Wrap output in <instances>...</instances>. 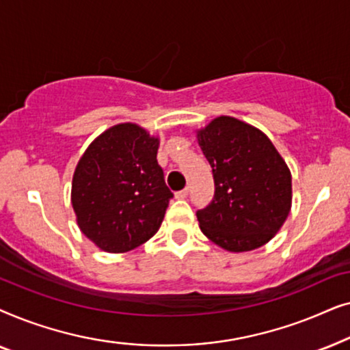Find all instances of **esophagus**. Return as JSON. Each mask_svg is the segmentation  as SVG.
I'll list each match as a JSON object with an SVG mask.
<instances>
[{
    "label": "esophagus",
    "mask_w": 350,
    "mask_h": 350,
    "mask_svg": "<svg viewBox=\"0 0 350 350\" xmlns=\"http://www.w3.org/2000/svg\"><path fill=\"white\" fill-rule=\"evenodd\" d=\"M188 193H189L188 188H185V189H181V191H176L175 198L176 199H186V198H188Z\"/></svg>",
    "instance_id": "esophagus-1"
}]
</instances>
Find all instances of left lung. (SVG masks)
<instances>
[{
  "label": "left lung",
  "instance_id": "left-lung-1",
  "mask_svg": "<svg viewBox=\"0 0 350 350\" xmlns=\"http://www.w3.org/2000/svg\"><path fill=\"white\" fill-rule=\"evenodd\" d=\"M213 172L215 194L198 210L200 231L229 252L265 245L291 207V174L272 142L231 116L213 119L198 133Z\"/></svg>",
  "mask_w": 350,
  "mask_h": 350
}]
</instances>
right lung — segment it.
<instances>
[{"label": "right lung", "mask_w": 350, "mask_h": 350, "mask_svg": "<svg viewBox=\"0 0 350 350\" xmlns=\"http://www.w3.org/2000/svg\"><path fill=\"white\" fill-rule=\"evenodd\" d=\"M159 140L137 124H118L95 138L71 186L78 226L95 245L124 253L151 239L174 193L157 164Z\"/></svg>", "instance_id": "right-lung-1"}]
</instances>
